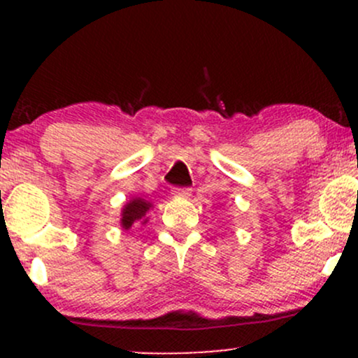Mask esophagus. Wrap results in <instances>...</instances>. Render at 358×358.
I'll list each match as a JSON object with an SVG mask.
<instances>
[{
  "mask_svg": "<svg viewBox=\"0 0 358 358\" xmlns=\"http://www.w3.org/2000/svg\"><path fill=\"white\" fill-rule=\"evenodd\" d=\"M171 195L173 196H182V199H188L192 195L190 188H173L171 190Z\"/></svg>",
  "mask_w": 358,
  "mask_h": 358,
  "instance_id": "34e87169",
  "label": "esophagus"
}]
</instances>
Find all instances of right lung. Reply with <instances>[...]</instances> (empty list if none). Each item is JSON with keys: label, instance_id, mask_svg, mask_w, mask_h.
Segmentation results:
<instances>
[{"label": "right lung", "instance_id": "1", "mask_svg": "<svg viewBox=\"0 0 358 358\" xmlns=\"http://www.w3.org/2000/svg\"><path fill=\"white\" fill-rule=\"evenodd\" d=\"M153 208V203L148 202V200L141 199V196H133L129 202L124 203V207L121 208V227L124 231H129L134 225H146L148 212Z\"/></svg>", "mask_w": 358, "mask_h": 358}]
</instances>
